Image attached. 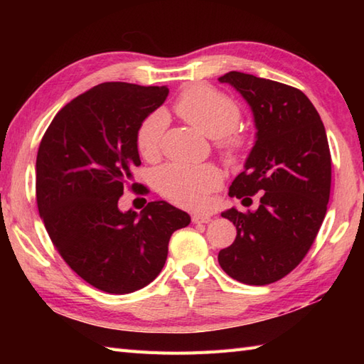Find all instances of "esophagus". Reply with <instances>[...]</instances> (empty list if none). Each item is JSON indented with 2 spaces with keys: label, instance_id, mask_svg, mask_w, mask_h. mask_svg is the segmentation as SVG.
Instances as JSON below:
<instances>
[{
  "label": "esophagus",
  "instance_id": "1",
  "mask_svg": "<svg viewBox=\"0 0 364 364\" xmlns=\"http://www.w3.org/2000/svg\"><path fill=\"white\" fill-rule=\"evenodd\" d=\"M192 222H194V223H208V222H211V214L196 213L194 215H192Z\"/></svg>",
  "mask_w": 364,
  "mask_h": 364
}]
</instances>
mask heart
Here are the masks:
<instances>
[{
    "mask_svg": "<svg viewBox=\"0 0 364 364\" xmlns=\"http://www.w3.org/2000/svg\"><path fill=\"white\" fill-rule=\"evenodd\" d=\"M175 111L198 133L206 137H218L219 149L227 158L233 159L242 150L244 137L235 128L239 123V107L233 100L220 92L196 86L178 98ZM167 125L162 111L146 115L137 128L136 145L141 156L153 159L159 150V139ZM222 183L220 170L210 162L205 164H166L154 173V184L170 202L184 208H203L211 192Z\"/></svg>",
    "mask_w": 364,
    "mask_h": 364,
    "instance_id": "b5f03b06",
    "label": "heart"
}]
</instances>
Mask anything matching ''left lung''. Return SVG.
<instances>
[{"label":"left lung","instance_id":"left-lung-1","mask_svg":"<svg viewBox=\"0 0 364 364\" xmlns=\"http://www.w3.org/2000/svg\"><path fill=\"white\" fill-rule=\"evenodd\" d=\"M249 105L255 142L230 186V197L258 208L222 213L236 239L219 252V264L235 280L262 286L288 275L305 258L327 213L331 158L327 134L308 97L286 84L241 72L220 76Z\"/></svg>","mask_w":364,"mask_h":364}]
</instances>
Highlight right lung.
I'll list each match as a JSON object with an SVG mask.
<instances>
[{"label":"right lung","mask_w":364,"mask_h":364,"mask_svg":"<svg viewBox=\"0 0 364 364\" xmlns=\"http://www.w3.org/2000/svg\"><path fill=\"white\" fill-rule=\"evenodd\" d=\"M167 95V86L98 84L56 114L38 146V214L60 257L100 291L129 294L151 283L170 236L191 223L164 200L141 214L119 208L131 170L141 166L137 128Z\"/></svg>","instance_id":"1"}]
</instances>
